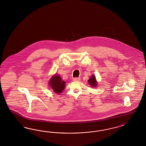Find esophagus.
<instances>
[{
  "instance_id": "34e87169",
  "label": "esophagus",
  "mask_w": 146,
  "mask_h": 146,
  "mask_svg": "<svg viewBox=\"0 0 146 146\" xmlns=\"http://www.w3.org/2000/svg\"><path fill=\"white\" fill-rule=\"evenodd\" d=\"M80 79H81L80 78L78 77V78H74L73 80H74V81H79Z\"/></svg>"
}]
</instances>
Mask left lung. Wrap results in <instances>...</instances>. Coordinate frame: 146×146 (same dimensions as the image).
<instances>
[{"label": "left lung", "mask_w": 146, "mask_h": 146, "mask_svg": "<svg viewBox=\"0 0 146 146\" xmlns=\"http://www.w3.org/2000/svg\"><path fill=\"white\" fill-rule=\"evenodd\" d=\"M88 82L89 84L92 87H96L97 86V81L96 80L95 76V75H92L90 79L88 80Z\"/></svg>", "instance_id": "left-lung-1"}]
</instances>
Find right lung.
<instances>
[{
    "instance_id": "right-lung-1",
    "label": "right lung",
    "mask_w": 146,
    "mask_h": 146,
    "mask_svg": "<svg viewBox=\"0 0 146 146\" xmlns=\"http://www.w3.org/2000/svg\"><path fill=\"white\" fill-rule=\"evenodd\" d=\"M49 84L54 92L59 94L62 93L65 88V82L62 80L59 75H54L49 81Z\"/></svg>"
}]
</instances>
